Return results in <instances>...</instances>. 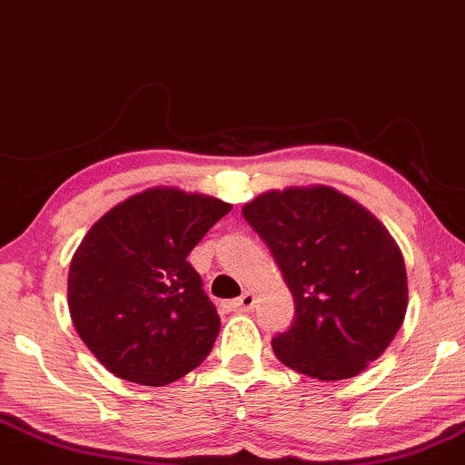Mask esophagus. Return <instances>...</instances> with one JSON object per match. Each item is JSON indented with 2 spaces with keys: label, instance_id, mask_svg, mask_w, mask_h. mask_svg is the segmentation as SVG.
<instances>
[{
  "label": "esophagus",
  "instance_id": "obj_1",
  "mask_svg": "<svg viewBox=\"0 0 465 465\" xmlns=\"http://www.w3.org/2000/svg\"><path fill=\"white\" fill-rule=\"evenodd\" d=\"M253 305H255V294L244 292L242 296H238L236 301H232V303H227L225 307L229 312H249L253 310Z\"/></svg>",
  "mask_w": 465,
  "mask_h": 465
}]
</instances>
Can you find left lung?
Instances as JSON below:
<instances>
[{"instance_id":"1","label":"left lung","mask_w":465,"mask_h":465,"mask_svg":"<svg viewBox=\"0 0 465 465\" xmlns=\"http://www.w3.org/2000/svg\"><path fill=\"white\" fill-rule=\"evenodd\" d=\"M242 216L294 296V322L272 338L277 360L340 381L381 357L407 312L405 262L388 229L329 186L271 190Z\"/></svg>"}]
</instances>
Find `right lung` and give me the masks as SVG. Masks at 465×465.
I'll return each mask as SVG.
<instances>
[{
    "label": "right lung",
    "instance_id": "right-lung-1",
    "mask_svg": "<svg viewBox=\"0 0 465 465\" xmlns=\"http://www.w3.org/2000/svg\"><path fill=\"white\" fill-rule=\"evenodd\" d=\"M229 210L205 194L149 188L84 236L69 268L71 321L112 374L160 388L210 355L221 318L186 257Z\"/></svg>",
    "mask_w": 465,
    "mask_h": 465
}]
</instances>
